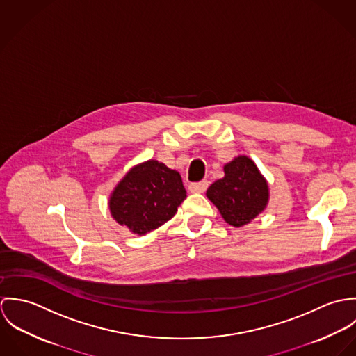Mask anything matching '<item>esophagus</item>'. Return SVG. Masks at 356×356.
Segmentation results:
<instances>
[{
	"mask_svg": "<svg viewBox=\"0 0 356 356\" xmlns=\"http://www.w3.org/2000/svg\"><path fill=\"white\" fill-rule=\"evenodd\" d=\"M208 188V182L207 181H202V182H195L189 185V192L192 193H204Z\"/></svg>",
	"mask_w": 356,
	"mask_h": 356,
	"instance_id": "obj_1",
	"label": "esophagus"
}]
</instances>
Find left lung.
<instances>
[{"label": "left lung", "instance_id": "8db88e82", "mask_svg": "<svg viewBox=\"0 0 356 356\" xmlns=\"http://www.w3.org/2000/svg\"><path fill=\"white\" fill-rule=\"evenodd\" d=\"M225 177L207 189V197L226 223L241 227L264 211L270 199L267 179L254 160L245 154L234 157L223 165Z\"/></svg>", "mask_w": 356, "mask_h": 356}]
</instances>
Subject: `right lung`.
<instances>
[{
    "instance_id": "add662e5",
    "label": "right lung",
    "mask_w": 356,
    "mask_h": 356,
    "mask_svg": "<svg viewBox=\"0 0 356 356\" xmlns=\"http://www.w3.org/2000/svg\"><path fill=\"white\" fill-rule=\"evenodd\" d=\"M178 171L157 160L131 167L109 196L112 218L133 234L145 236L170 220L185 200Z\"/></svg>"
}]
</instances>
